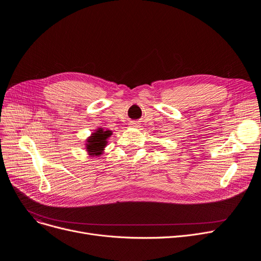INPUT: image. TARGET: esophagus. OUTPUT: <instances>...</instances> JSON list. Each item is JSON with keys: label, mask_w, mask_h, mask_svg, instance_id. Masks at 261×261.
Listing matches in <instances>:
<instances>
[{"label": "esophagus", "mask_w": 261, "mask_h": 261, "mask_svg": "<svg viewBox=\"0 0 261 261\" xmlns=\"http://www.w3.org/2000/svg\"><path fill=\"white\" fill-rule=\"evenodd\" d=\"M130 125H131V127H133V128H139L141 123L138 122V121H132V122L130 123Z\"/></svg>", "instance_id": "obj_1"}]
</instances>
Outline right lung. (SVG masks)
Returning a JSON list of instances; mask_svg holds the SVG:
<instances>
[{"label": "right lung", "instance_id": "1", "mask_svg": "<svg viewBox=\"0 0 261 261\" xmlns=\"http://www.w3.org/2000/svg\"><path fill=\"white\" fill-rule=\"evenodd\" d=\"M112 135L111 130L98 128L86 140V151L90 156H100L108 144V139Z\"/></svg>", "mask_w": 261, "mask_h": 261}]
</instances>
